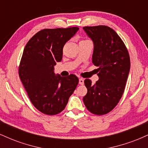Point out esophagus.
Here are the masks:
<instances>
[{
    "mask_svg": "<svg viewBox=\"0 0 148 148\" xmlns=\"http://www.w3.org/2000/svg\"><path fill=\"white\" fill-rule=\"evenodd\" d=\"M79 83L80 85H84V79H82V78H81V79H79Z\"/></svg>",
    "mask_w": 148,
    "mask_h": 148,
    "instance_id": "obj_1",
    "label": "esophagus"
}]
</instances>
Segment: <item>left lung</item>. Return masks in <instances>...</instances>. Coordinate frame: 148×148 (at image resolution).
I'll return each mask as SVG.
<instances>
[{
	"label": "left lung",
	"mask_w": 148,
	"mask_h": 148,
	"mask_svg": "<svg viewBox=\"0 0 148 148\" xmlns=\"http://www.w3.org/2000/svg\"><path fill=\"white\" fill-rule=\"evenodd\" d=\"M94 43L92 63L97 69L99 80L92 84L84 81L88 92L84 102L90 113L97 115L109 113L123 96L130 70V58L122 39L106 25L84 27Z\"/></svg>",
	"instance_id": "left-lung-1"
}]
</instances>
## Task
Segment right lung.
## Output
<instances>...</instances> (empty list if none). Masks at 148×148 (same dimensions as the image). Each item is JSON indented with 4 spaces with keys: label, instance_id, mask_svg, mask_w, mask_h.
<instances>
[{
    "label": "right lung",
    "instance_id": "right-lung-1",
    "mask_svg": "<svg viewBox=\"0 0 148 148\" xmlns=\"http://www.w3.org/2000/svg\"><path fill=\"white\" fill-rule=\"evenodd\" d=\"M78 30V27L43 29L32 37L23 50L19 78L33 106L46 115L63 111L79 84L74 74L62 77L54 73V66L62 58L64 45Z\"/></svg>",
    "mask_w": 148,
    "mask_h": 148
}]
</instances>
